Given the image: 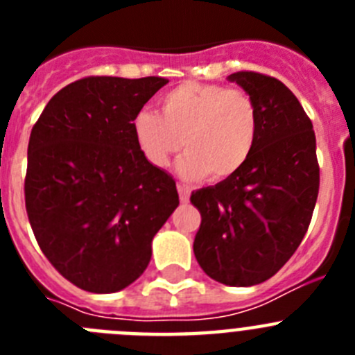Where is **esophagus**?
Instances as JSON below:
<instances>
[{
    "instance_id": "obj_1",
    "label": "esophagus",
    "mask_w": 355,
    "mask_h": 355,
    "mask_svg": "<svg viewBox=\"0 0 355 355\" xmlns=\"http://www.w3.org/2000/svg\"><path fill=\"white\" fill-rule=\"evenodd\" d=\"M178 192H180V199L183 205L190 202V188L184 187V184H178Z\"/></svg>"
}]
</instances>
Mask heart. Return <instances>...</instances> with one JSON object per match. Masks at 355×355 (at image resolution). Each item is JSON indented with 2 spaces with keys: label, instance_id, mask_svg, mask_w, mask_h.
Here are the masks:
<instances>
[{
  "label": "heart",
  "instance_id": "1",
  "mask_svg": "<svg viewBox=\"0 0 355 355\" xmlns=\"http://www.w3.org/2000/svg\"><path fill=\"white\" fill-rule=\"evenodd\" d=\"M162 115L140 110L133 117L135 142L144 158L165 168L183 146L175 171L188 181L233 178L245 167L258 140V108L243 90L187 81L159 99Z\"/></svg>",
  "mask_w": 355,
  "mask_h": 355
}]
</instances>
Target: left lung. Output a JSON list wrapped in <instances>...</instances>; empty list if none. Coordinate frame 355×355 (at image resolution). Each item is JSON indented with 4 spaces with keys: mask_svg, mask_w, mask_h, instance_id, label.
Returning a JSON list of instances; mask_svg holds the SVG:
<instances>
[{
    "mask_svg": "<svg viewBox=\"0 0 355 355\" xmlns=\"http://www.w3.org/2000/svg\"><path fill=\"white\" fill-rule=\"evenodd\" d=\"M258 108V140L245 167L190 197L202 222L193 241L216 283L254 286L293 256L311 222L320 187L313 124L286 85L259 72L227 76Z\"/></svg>",
    "mask_w": 355,
    "mask_h": 355,
    "instance_id": "left-lung-1",
    "label": "left lung"
}]
</instances>
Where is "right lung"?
<instances>
[{
  "mask_svg": "<svg viewBox=\"0 0 355 355\" xmlns=\"http://www.w3.org/2000/svg\"><path fill=\"white\" fill-rule=\"evenodd\" d=\"M168 80L83 78L51 97L28 144L24 199L44 256L78 288L115 293L147 268L180 196L131 122Z\"/></svg>",
  "mask_w": 355,
  "mask_h": 355,
  "instance_id": "1",
  "label": "right lung"
}]
</instances>
